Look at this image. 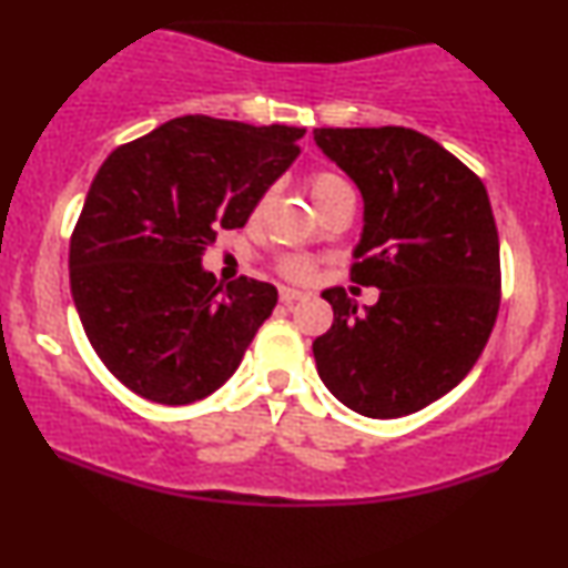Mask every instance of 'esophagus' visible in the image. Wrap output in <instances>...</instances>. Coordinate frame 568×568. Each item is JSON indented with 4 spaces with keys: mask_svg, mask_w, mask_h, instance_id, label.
Masks as SVG:
<instances>
[{
    "mask_svg": "<svg viewBox=\"0 0 568 568\" xmlns=\"http://www.w3.org/2000/svg\"><path fill=\"white\" fill-rule=\"evenodd\" d=\"M304 293L302 291H296V288H280V302H283L285 306H291L293 302H298V298H302Z\"/></svg>",
    "mask_w": 568,
    "mask_h": 568,
    "instance_id": "esophagus-1",
    "label": "esophagus"
}]
</instances>
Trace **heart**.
I'll list each match as a JSON object with an SVG mask.
<instances>
[{
  "label": "heart",
  "mask_w": 568,
  "mask_h": 568,
  "mask_svg": "<svg viewBox=\"0 0 568 568\" xmlns=\"http://www.w3.org/2000/svg\"><path fill=\"white\" fill-rule=\"evenodd\" d=\"M338 186H347L342 179H338L336 173H315L310 179V194L312 200H315V205H321V202L328 197L331 192H336ZM312 270H315V264H312V258L306 256H283L280 258V272L283 275H288L293 280H304L312 275Z\"/></svg>",
  "instance_id": "obj_1"
}]
</instances>
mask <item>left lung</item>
I'll use <instances>...</instances> for the list:
<instances>
[{
	"label": "left lung",
	"instance_id": "left-lung-1",
	"mask_svg": "<svg viewBox=\"0 0 568 568\" xmlns=\"http://www.w3.org/2000/svg\"><path fill=\"white\" fill-rule=\"evenodd\" d=\"M315 143L363 194L349 277L374 306L323 291L334 325L312 344L336 400L371 416L414 414L465 379L499 312V234L484 181L410 128H317Z\"/></svg>",
	"mask_w": 568,
	"mask_h": 568
}]
</instances>
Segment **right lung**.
I'll return each instance as SVG.
<instances>
[{"label":"right lung","mask_w":568,"mask_h":568,"mask_svg":"<svg viewBox=\"0 0 568 568\" xmlns=\"http://www.w3.org/2000/svg\"><path fill=\"white\" fill-rule=\"evenodd\" d=\"M306 133L189 114L114 149L69 245L71 298L103 366L162 406L202 400L237 371L277 288L219 285L202 253L240 230Z\"/></svg>","instance_id":"right-lung-1"}]
</instances>
